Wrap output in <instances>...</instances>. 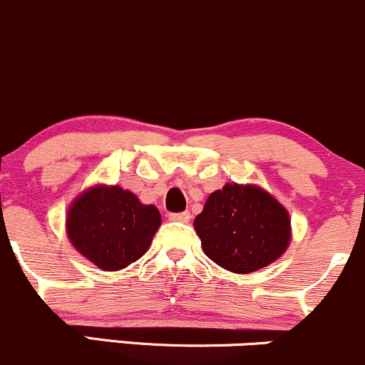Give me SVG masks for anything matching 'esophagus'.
Wrapping results in <instances>:
<instances>
[{"label":"esophagus","instance_id":"esophagus-1","mask_svg":"<svg viewBox=\"0 0 365 365\" xmlns=\"http://www.w3.org/2000/svg\"><path fill=\"white\" fill-rule=\"evenodd\" d=\"M170 220H178V222H190L191 214L190 212H178V214H169Z\"/></svg>","mask_w":365,"mask_h":365}]
</instances>
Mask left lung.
I'll return each instance as SVG.
<instances>
[{
    "instance_id": "obj_1",
    "label": "left lung",
    "mask_w": 365,
    "mask_h": 365,
    "mask_svg": "<svg viewBox=\"0 0 365 365\" xmlns=\"http://www.w3.org/2000/svg\"><path fill=\"white\" fill-rule=\"evenodd\" d=\"M205 255L222 269L248 274L272 264L292 240L282 205L253 184H226L208 196L195 219Z\"/></svg>"
}]
</instances>
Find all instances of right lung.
Masks as SVG:
<instances>
[{"label": "right lung", "mask_w": 365, "mask_h": 365, "mask_svg": "<svg viewBox=\"0 0 365 365\" xmlns=\"http://www.w3.org/2000/svg\"><path fill=\"white\" fill-rule=\"evenodd\" d=\"M162 217L120 186H93L67 212V236L77 252L103 271H120L141 259Z\"/></svg>", "instance_id": "1"}]
</instances>
